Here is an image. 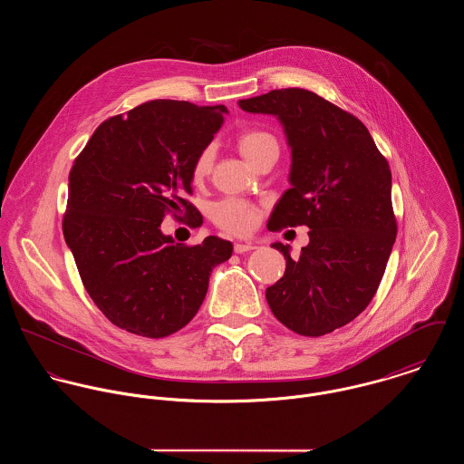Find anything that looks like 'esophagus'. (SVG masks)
I'll list each match as a JSON object with an SVG mask.
<instances>
[{
  "mask_svg": "<svg viewBox=\"0 0 464 464\" xmlns=\"http://www.w3.org/2000/svg\"><path fill=\"white\" fill-rule=\"evenodd\" d=\"M256 248H257V246L252 245V243H236V245H234V252H236V254L252 252V250H256Z\"/></svg>",
  "mask_w": 464,
  "mask_h": 464,
  "instance_id": "obj_1",
  "label": "esophagus"
}]
</instances>
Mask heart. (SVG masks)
Listing matches in <instances>:
<instances>
[{
  "label": "heart",
  "mask_w": 464,
  "mask_h": 464,
  "mask_svg": "<svg viewBox=\"0 0 464 464\" xmlns=\"http://www.w3.org/2000/svg\"><path fill=\"white\" fill-rule=\"evenodd\" d=\"M269 146H276V140L271 133L265 130H245L237 137V148L250 164H254V160ZM212 160H214L212 148H203L193 164L195 180H201L208 175ZM210 218L219 228L230 234H248L256 225L257 212L250 203L243 199L227 198L210 207Z\"/></svg>",
  "instance_id": "1"
}]
</instances>
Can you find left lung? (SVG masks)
Returning a JSON list of instances; mask_svg holds the SVG:
<instances>
[{
  "label": "left lung",
  "mask_w": 464,
  "mask_h": 464,
  "mask_svg": "<svg viewBox=\"0 0 464 464\" xmlns=\"http://www.w3.org/2000/svg\"><path fill=\"white\" fill-rule=\"evenodd\" d=\"M239 107L273 114L291 148L287 189L267 228L307 225L309 245L266 289L275 318L289 331L318 337L357 318L372 302L397 237L392 169L368 129L316 92L275 89Z\"/></svg>",
  "instance_id": "left-lung-1"
}]
</instances>
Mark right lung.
<instances>
[{
  "mask_svg": "<svg viewBox=\"0 0 464 464\" xmlns=\"http://www.w3.org/2000/svg\"><path fill=\"white\" fill-rule=\"evenodd\" d=\"M223 105L153 100L103 121L74 159L64 239L96 307L123 331L166 337L186 327L207 295L210 271L232 243L208 236L188 246L160 232L166 214L201 216L193 164L223 125Z\"/></svg>",
  "mask_w": 464,
  "mask_h": 464,
  "instance_id": "add662e5",
  "label": "right lung"
}]
</instances>
